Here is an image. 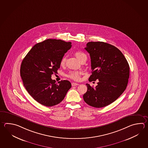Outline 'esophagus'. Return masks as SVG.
<instances>
[{
	"label": "esophagus",
	"instance_id": "esophagus-1",
	"mask_svg": "<svg viewBox=\"0 0 148 148\" xmlns=\"http://www.w3.org/2000/svg\"><path fill=\"white\" fill-rule=\"evenodd\" d=\"M79 84L78 83H72V86H77V85H79Z\"/></svg>",
	"mask_w": 148,
	"mask_h": 148
}]
</instances>
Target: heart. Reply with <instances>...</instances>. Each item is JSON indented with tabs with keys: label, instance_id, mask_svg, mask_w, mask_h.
<instances>
[{
	"label": "heart",
	"instance_id": "b5f03b06",
	"mask_svg": "<svg viewBox=\"0 0 148 148\" xmlns=\"http://www.w3.org/2000/svg\"><path fill=\"white\" fill-rule=\"evenodd\" d=\"M75 56L79 61H81L83 58L84 56H86V55L82 51H77L75 53ZM65 58H63L60 60V65H64L65 64ZM82 74V72L81 71H73L69 73V74H67V76L70 79H72L74 81H79L81 79Z\"/></svg>",
	"mask_w": 148,
	"mask_h": 148
}]
</instances>
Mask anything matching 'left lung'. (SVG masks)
Listing matches in <instances>:
<instances>
[{
	"label": "left lung",
	"mask_w": 148,
	"mask_h": 148,
	"mask_svg": "<svg viewBox=\"0 0 148 148\" xmlns=\"http://www.w3.org/2000/svg\"><path fill=\"white\" fill-rule=\"evenodd\" d=\"M90 54L92 74L90 82L98 81L94 88L86 84L83 99L89 106L100 108L120 97L127 88L130 75L129 64L118 48L106 42H90L85 48Z\"/></svg>",
	"instance_id": "8db88e82"
}]
</instances>
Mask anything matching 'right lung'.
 Listing matches in <instances>:
<instances>
[{
	"instance_id": "obj_1",
	"label": "right lung",
	"mask_w": 148,
	"mask_h": 148,
	"mask_svg": "<svg viewBox=\"0 0 148 148\" xmlns=\"http://www.w3.org/2000/svg\"><path fill=\"white\" fill-rule=\"evenodd\" d=\"M71 42L48 39L34 46L22 61L21 76L26 90L34 100L46 106L57 105L63 100L71 83L67 80L57 84L51 79L60 65Z\"/></svg>"
}]
</instances>
